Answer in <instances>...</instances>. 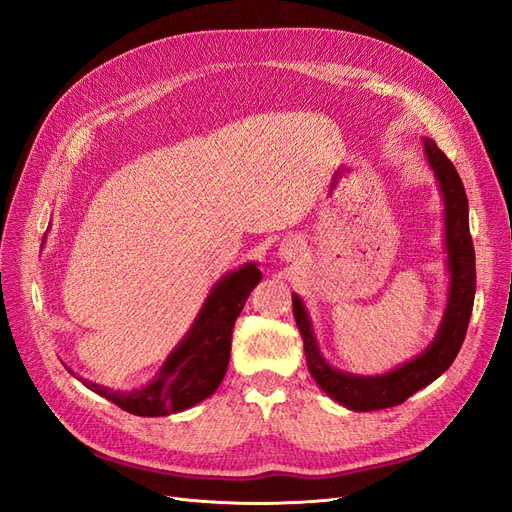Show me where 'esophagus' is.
Listing matches in <instances>:
<instances>
[{
  "label": "esophagus",
  "instance_id": "1",
  "mask_svg": "<svg viewBox=\"0 0 512 512\" xmlns=\"http://www.w3.org/2000/svg\"><path fill=\"white\" fill-rule=\"evenodd\" d=\"M280 256H282L284 260H290V258H294V250H292V245H282V252H280Z\"/></svg>",
  "mask_w": 512,
  "mask_h": 512
}]
</instances>
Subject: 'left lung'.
I'll return each instance as SVG.
<instances>
[{"mask_svg": "<svg viewBox=\"0 0 512 512\" xmlns=\"http://www.w3.org/2000/svg\"><path fill=\"white\" fill-rule=\"evenodd\" d=\"M425 156L438 179L444 200V243L448 273H451L444 318L429 348L389 374H346L322 359L307 309L297 294L292 297V312L303 337L309 374L314 376L324 393L348 410L371 412L404 404L410 395L440 378L453 365L463 339H466L476 292V258L468 220V196L453 162L429 138H425Z\"/></svg>", "mask_w": 512, "mask_h": 512, "instance_id": "left-lung-1", "label": "left lung"}]
</instances>
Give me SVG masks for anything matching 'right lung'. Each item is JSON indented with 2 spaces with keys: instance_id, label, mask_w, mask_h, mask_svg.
Wrapping results in <instances>:
<instances>
[{
  "instance_id": "1",
  "label": "right lung",
  "mask_w": 512,
  "mask_h": 512,
  "mask_svg": "<svg viewBox=\"0 0 512 512\" xmlns=\"http://www.w3.org/2000/svg\"><path fill=\"white\" fill-rule=\"evenodd\" d=\"M256 262L230 271L215 284L192 329L168 354L158 376L134 391H113L79 378L87 389L136 416H168L188 410L218 389L230 359L232 327L260 282Z\"/></svg>"
}]
</instances>
